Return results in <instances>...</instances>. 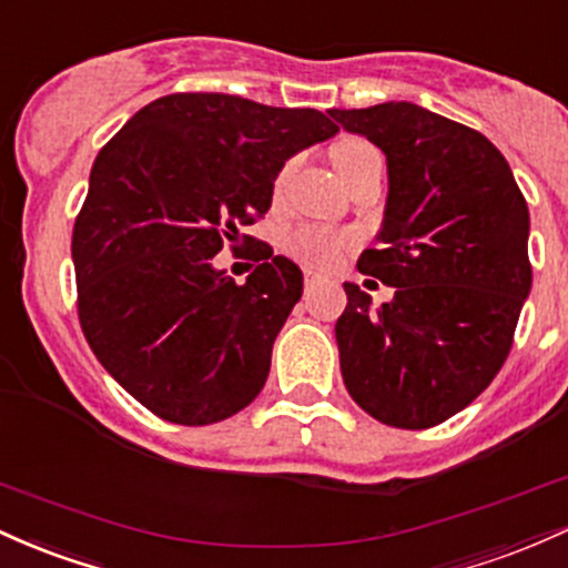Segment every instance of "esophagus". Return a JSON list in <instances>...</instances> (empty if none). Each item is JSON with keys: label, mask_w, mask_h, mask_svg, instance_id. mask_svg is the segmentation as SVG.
<instances>
[{"label": "esophagus", "mask_w": 568, "mask_h": 568, "mask_svg": "<svg viewBox=\"0 0 568 568\" xmlns=\"http://www.w3.org/2000/svg\"><path fill=\"white\" fill-rule=\"evenodd\" d=\"M303 282H305V292H311L318 282H322V276H316L314 271H303Z\"/></svg>", "instance_id": "obj_1"}]
</instances>
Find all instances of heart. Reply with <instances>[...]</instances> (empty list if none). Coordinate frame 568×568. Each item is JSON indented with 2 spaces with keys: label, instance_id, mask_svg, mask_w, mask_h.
<instances>
[{
  "label": "heart",
  "instance_id": "1",
  "mask_svg": "<svg viewBox=\"0 0 568 568\" xmlns=\"http://www.w3.org/2000/svg\"><path fill=\"white\" fill-rule=\"evenodd\" d=\"M375 155H381V152L369 142H365V139L348 136V139H341V142L333 146V163L343 180L352 174L356 165L369 161V158ZM286 174H290V165L278 174L276 187H282ZM354 246H356L354 233L333 231V227H322V225H301L284 235V252L290 254V257H295L297 263L308 267L341 265L343 257H346Z\"/></svg>",
  "mask_w": 568,
  "mask_h": 568
}]
</instances>
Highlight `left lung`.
<instances>
[{
  "instance_id": "1",
  "label": "left lung",
  "mask_w": 568,
  "mask_h": 568,
  "mask_svg": "<svg viewBox=\"0 0 568 568\" xmlns=\"http://www.w3.org/2000/svg\"><path fill=\"white\" fill-rule=\"evenodd\" d=\"M329 118L388 163L381 246L356 267L394 286V301L373 308L343 284V384L375 422L429 429L486 392L513 348L531 290L526 199L505 155L443 114L388 101Z\"/></svg>"
}]
</instances>
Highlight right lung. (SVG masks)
Segmentation results:
<instances>
[{
	"mask_svg": "<svg viewBox=\"0 0 568 568\" xmlns=\"http://www.w3.org/2000/svg\"><path fill=\"white\" fill-rule=\"evenodd\" d=\"M335 133L318 110L171 93L101 146L72 231L80 327L158 418L225 422L263 392L303 273L241 227L271 209L286 158ZM225 243L255 245L244 285L213 267Z\"/></svg>",
	"mask_w": 568,
	"mask_h": 568,
	"instance_id": "add662e5",
	"label": "right lung"
}]
</instances>
